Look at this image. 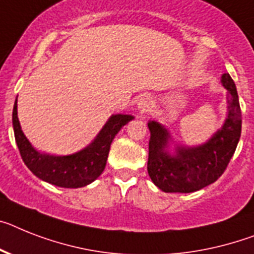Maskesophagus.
<instances>
[{"label":"esophagus","mask_w":254,"mask_h":254,"mask_svg":"<svg viewBox=\"0 0 254 254\" xmlns=\"http://www.w3.org/2000/svg\"><path fill=\"white\" fill-rule=\"evenodd\" d=\"M151 106V101H150V98L148 97H140L139 99H138V103H137V107L138 110L140 111V112H146L148 108H150Z\"/></svg>","instance_id":"obj_1"}]
</instances>
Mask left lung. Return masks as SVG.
<instances>
[{
  "label": "left lung",
  "instance_id": "1",
  "mask_svg": "<svg viewBox=\"0 0 254 254\" xmlns=\"http://www.w3.org/2000/svg\"><path fill=\"white\" fill-rule=\"evenodd\" d=\"M227 90V117L222 127L205 143L177 146L170 153V133L157 121H150L147 170L152 182L164 192H193L216 182L229 165L242 134V111L235 82L229 73L221 77Z\"/></svg>",
  "mask_w": 254,
  "mask_h": 254
}]
</instances>
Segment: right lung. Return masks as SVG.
Here are the masks:
<instances>
[{"label":"right lung","mask_w":254,"mask_h":254,"mask_svg":"<svg viewBox=\"0 0 254 254\" xmlns=\"http://www.w3.org/2000/svg\"><path fill=\"white\" fill-rule=\"evenodd\" d=\"M133 119L130 115H112L95 139L84 150L67 156H55L38 152L33 148L20 127L16 101L12 110L15 140L27 168L40 180L64 189L84 187L101 176L106 168L112 140L121 127Z\"/></svg>","instance_id":"1"}]
</instances>
